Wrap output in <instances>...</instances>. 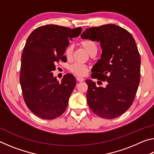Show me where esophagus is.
Returning <instances> with one entry per match:
<instances>
[{
  "label": "esophagus",
  "instance_id": "1",
  "mask_svg": "<svg viewBox=\"0 0 154 154\" xmlns=\"http://www.w3.org/2000/svg\"><path fill=\"white\" fill-rule=\"evenodd\" d=\"M76 79H77V80L78 81V82H83V81L85 80L84 78H83L82 77H77Z\"/></svg>",
  "mask_w": 154,
  "mask_h": 154
}]
</instances>
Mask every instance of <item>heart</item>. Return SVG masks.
Returning <instances> with one entry per match:
<instances>
[{
    "mask_svg": "<svg viewBox=\"0 0 154 154\" xmlns=\"http://www.w3.org/2000/svg\"><path fill=\"white\" fill-rule=\"evenodd\" d=\"M80 45H82L88 54H91L92 53H97L98 51V45L94 41L91 39H84L80 41ZM65 54L67 58H70L72 54V48L71 46H69L66 49ZM70 71L72 73L78 75V76H84L88 72V66L87 65L82 63H76L72 64L69 67Z\"/></svg>",
    "mask_w": 154,
    "mask_h": 154,
    "instance_id": "b5f03b06",
    "label": "heart"
}]
</instances>
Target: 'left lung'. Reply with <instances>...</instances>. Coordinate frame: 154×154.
I'll return each mask as SVG.
<instances>
[{"instance_id": "left-lung-1", "label": "left lung", "mask_w": 154, "mask_h": 154, "mask_svg": "<svg viewBox=\"0 0 154 154\" xmlns=\"http://www.w3.org/2000/svg\"><path fill=\"white\" fill-rule=\"evenodd\" d=\"M81 36L100 43L101 58L93 66L91 77L107 82L103 88L85 80L88 106L100 118H116L132 105L140 82V58L136 42L128 31L111 24L87 28Z\"/></svg>"}]
</instances>
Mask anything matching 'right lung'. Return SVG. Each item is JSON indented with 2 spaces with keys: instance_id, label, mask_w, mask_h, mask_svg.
Wrapping results in <instances>:
<instances>
[{
  "instance_id": "obj_1",
  "label": "right lung",
  "mask_w": 154,
  "mask_h": 154,
  "mask_svg": "<svg viewBox=\"0 0 154 154\" xmlns=\"http://www.w3.org/2000/svg\"><path fill=\"white\" fill-rule=\"evenodd\" d=\"M82 27L73 29L45 25L33 31L27 38L22 56L20 84L24 102L36 116L45 119L58 118L64 113L76 84L71 74L61 82L53 76L55 64L65 61L69 38L77 37Z\"/></svg>"
}]
</instances>
